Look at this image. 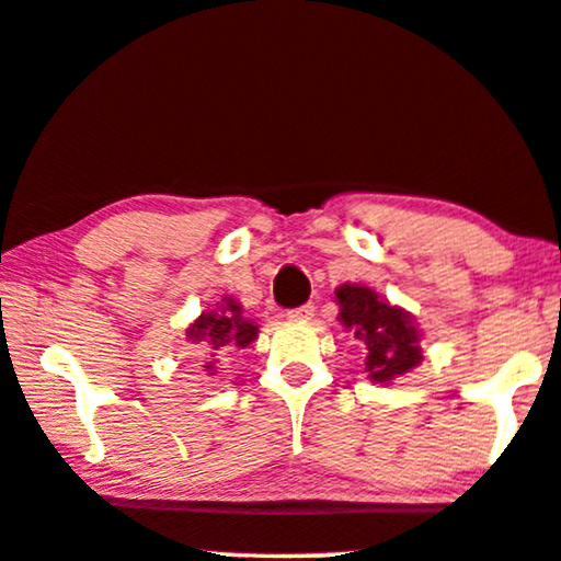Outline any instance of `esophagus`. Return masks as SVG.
Here are the masks:
<instances>
[{"instance_id": "1", "label": "esophagus", "mask_w": 561, "mask_h": 561, "mask_svg": "<svg viewBox=\"0 0 561 561\" xmlns=\"http://www.w3.org/2000/svg\"><path fill=\"white\" fill-rule=\"evenodd\" d=\"M316 316V305H302V308H295V310H289L287 312V318L289 320H297V323H308V320Z\"/></svg>"}]
</instances>
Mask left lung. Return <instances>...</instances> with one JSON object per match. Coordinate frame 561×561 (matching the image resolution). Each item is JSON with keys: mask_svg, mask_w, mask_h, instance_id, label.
<instances>
[{"mask_svg": "<svg viewBox=\"0 0 561 561\" xmlns=\"http://www.w3.org/2000/svg\"><path fill=\"white\" fill-rule=\"evenodd\" d=\"M339 320L367 348L364 371L379 385L408 375L423 362L421 331L415 318L402 308L382 300L375 289L362 285H341L335 289Z\"/></svg>", "mask_w": 561, "mask_h": 561, "instance_id": "obj_1", "label": "left lung"}]
</instances>
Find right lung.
<instances>
[{
    "instance_id": "add662e5",
    "label": "right lung",
    "mask_w": 561,
    "mask_h": 561,
    "mask_svg": "<svg viewBox=\"0 0 561 561\" xmlns=\"http://www.w3.org/2000/svg\"><path fill=\"white\" fill-rule=\"evenodd\" d=\"M259 325L243 318L241 302L233 297H222V302L215 310H207L194 323L186 328V339L194 343H203L210 358L205 362V371L215 375L218 356L230 348H245L251 341H256Z\"/></svg>"
}]
</instances>
